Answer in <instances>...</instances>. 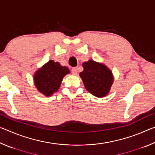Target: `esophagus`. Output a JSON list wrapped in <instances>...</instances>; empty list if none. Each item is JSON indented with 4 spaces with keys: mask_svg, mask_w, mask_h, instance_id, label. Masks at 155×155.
<instances>
[{
    "mask_svg": "<svg viewBox=\"0 0 155 155\" xmlns=\"http://www.w3.org/2000/svg\"><path fill=\"white\" fill-rule=\"evenodd\" d=\"M71 72L73 75H77V70L76 68H73L71 70Z\"/></svg>",
    "mask_w": 155,
    "mask_h": 155,
    "instance_id": "obj_1",
    "label": "esophagus"
}]
</instances>
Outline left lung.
<instances>
[{"instance_id": "obj_1", "label": "left lung", "mask_w": 155, "mask_h": 155, "mask_svg": "<svg viewBox=\"0 0 155 155\" xmlns=\"http://www.w3.org/2000/svg\"><path fill=\"white\" fill-rule=\"evenodd\" d=\"M83 67L84 70L80 73V77L86 90L97 97L106 96L114 82L111 70L93 60L83 63Z\"/></svg>"}]
</instances>
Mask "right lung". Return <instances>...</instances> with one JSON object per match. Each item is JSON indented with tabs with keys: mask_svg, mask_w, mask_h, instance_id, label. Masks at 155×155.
Here are the masks:
<instances>
[{
	"mask_svg": "<svg viewBox=\"0 0 155 155\" xmlns=\"http://www.w3.org/2000/svg\"><path fill=\"white\" fill-rule=\"evenodd\" d=\"M69 72L67 67H63L59 63L51 60L35 74L36 87L46 96H51L59 90L63 78Z\"/></svg>",
	"mask_w": 155,
	"mask_h": 155,
	"instance_id": "add662e5",
	"label": "right lung"
}]
</instances>
